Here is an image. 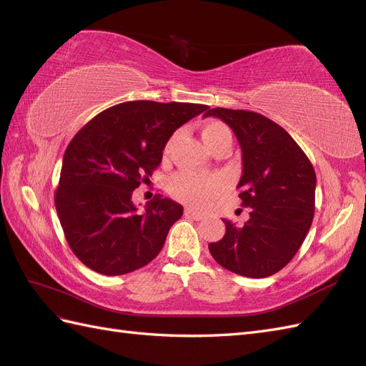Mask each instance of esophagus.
<instances>
[{"label":"esophagus","mask_w":366,"mask_h":366,"mask_svg":"<svg viewBox=\"0 0 366 366\" xmlns=\"http://www.w3.org/2000/svg\"><path fill=\"white\" fill-rule=\"evenodd\" d=\"M184 217H186V218H192V219H195V221H200V219L204 218L203 214L195 212V210H192V209H186V210H184Z\"/></svg>","instance_id":"esophagus-1"}]
</instances>
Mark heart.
Segmentation results:
<instances>
[{"label": "heart", "mask_w": 366, "mask_h": 366, "mask_svg": "<svg viewBox=\"0 0 366 366\" xmlns=\"http://www.w3.org/2000/svg\"><path fill=\"white\" fill-rule=\"evenodd\" d=\"M202 137L206 147L210 149L218 142L230 140V129L219 120H206L202 125ZM174 137L166 143V151L169 149ZM226 189V180L221 175H204L183 171L175 174L169 180V192L177 200H180L192 207H204L212 198L223 194Z\"/></svg>", "instance_id": "obj_1"}]
</instances>
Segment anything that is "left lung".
Instances as JSON below:
<instances>
[{
  "label": "left lung",
  "instance_id": "left-lung-1",
  "mask_svg": "<svg viewBox=\"0 0 366 366\" xmlns=\"http://www.w3.org/2000/svg\"><path fill=\"white\" fill-rule=\"evenodd\" d=\"M232 128L242 152L237 186L250 207L242 227L223 219L226 234L209 252L224 269L247 278H267L292 261L315 215L316 174L312 162L282 127L259 113L212 108Z\"/></svg>",
  "mask_w": 366,
  "mask_h": 366
}]
</instances>
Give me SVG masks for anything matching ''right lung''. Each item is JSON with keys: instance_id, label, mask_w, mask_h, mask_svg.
Instances as JSON below:
<instances>
[{"instance_id": "add662e5", "label": "right lung", "mask_w": 366, "mask_h": 366, "mask_svg": "<svg viewBox=\"0 0 366 366\" xmlns=\"http://www.w3.org/2000/svg\"><path fill=\"white\" fill-rule=\"evenodd\" d=\"M207 108L124 102L99 113L71 139L54 206L70 249L86 267L117 276L157 257L183 206L157 195L139 212L132 191L149 180L174 131Z\"/></svg>"}]
</instances>
